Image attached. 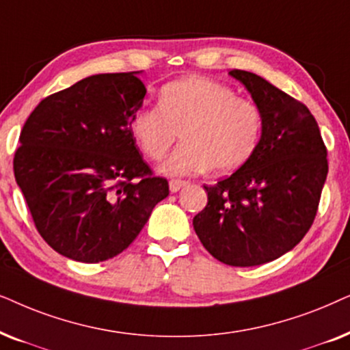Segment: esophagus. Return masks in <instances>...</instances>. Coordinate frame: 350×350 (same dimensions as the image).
<instances>
[{"instance_id":"1","label":"esophagus","mask_w":350,"mask_h":350,"mask_svg":"<svg viewBox=\"0 0 350 350\" xmlns=\"http://www.w3.org/2000/svg\"><path fill=\"white\" fill-rule=\"evenodd\" d=\"M187 184H189V183H185V180L172 179V180H170V190H171L172 193H176V192H179L180 189H184Z\"/></svg>"}]
</instances>
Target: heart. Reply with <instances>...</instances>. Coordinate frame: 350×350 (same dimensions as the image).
Returning <instances> with one entry per match:
<instances>
[{
	"instance_id": "b5f03b06",
	"label": "heart",
	"mask_w": 350,
	"mask_h": 350,
	"mask_svg": "<svg viewBox=\"0 0 350 350\" xmlns=\"http://www.w3.org/2000/svg\"><path fill=\"white\" fill-rule=\"evenodd\" d=\"M129 131L152 160H161L180 133L184 144L161 166L167 176L230 172L254 153L262 118L253 102L239 99L230 88L185 77L161 88L158 107L139 109Z\"/></svg>"
}]
</instances>
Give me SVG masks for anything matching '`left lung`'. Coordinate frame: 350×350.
I'll use <instances>...</instances> for the list:
<instances>
[{
  "label": "left lung",
  "mask_w": 350,
  "mask_h": 350,
  "mask_svg": "<svg viewBox=\"0 0 350 350\" xmlns=\"http://www.w3.org/2000/svg\"><path fill=\"white\" fill-rule=\"evenodd\" d=\"M262 118L250 160L216 185L193 229L209 254L234 267L280 258L314 222L328 174L327 147L309 109L259 75L232 70Z\"/></svg>",
  "instance_id": "8db88e82"
}]
</instances>
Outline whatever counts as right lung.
<instances>
[{"instance_id": "obj_1", "label": "right lung", "mask_w": 350, "mask_h": 350, "mask_svg": "<svg viewBox=\"0 0 350 350\" xmlns=\"http://www.w3.org/2000/svg\"><path fill=\"white\" fill-rule=\"evenodd\" d=\"M141 73L83 78L41 100L23 124L16 183L40 235L65 258H115L170 193L129 131L147 94Z\"/></svg>"}]
</instances>
